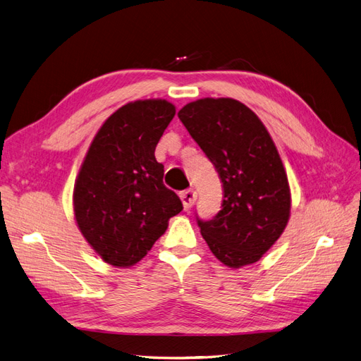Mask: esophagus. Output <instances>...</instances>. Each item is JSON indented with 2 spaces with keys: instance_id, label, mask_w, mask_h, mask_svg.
<instances>
[{
  "instance_id": "obj_1",
  "label": "esophagus",
  "mask_w": 361,
  "mask_h": 361,
  "mask_svg": "<svg viewBox=\"0 0 361 361\" xmlns=\"http://www.w3.org/2000/svg\"><path fill=\"white\" fill-rule=\"evenodd\" d=\"M180 199H182V203H183V207L185 211H188L190 207L194 204L195 199H197V192H195L192 188L190 190H185L180 192Z\"/></svg>"
}]
</instances>
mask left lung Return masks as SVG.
<instances>
[{"label":"left lung","instance_id":"obj_1","mask_svg":"<svg viewBox=\"0 0 361 361\" xmlns=\"http://www.w3.org/2000/svg\"><path fill=\"white\" fill-rule=\"evenodd\" d=\"M223 182L221 211L200 220L214 256L231 268L257 262L285 231L290 191L277 147L260 118L231 97H204L178 113Z\"/></svg>","mask_w":361,"mask_h":361}]
</instances>
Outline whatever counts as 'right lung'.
I'll return each mask as SVG.
<instances>
[{
    "label": "right lung",
    "instance_id": "1",
    "mask_svg": "<svg viewBox=\"0 0 361 361\" xmlns=\"http://www.w3.org/2000/svg\"><path fill=\"white\" fill-rule=\"evenodd\" d=\"M174 114L164 99L129 102L105 120L84 158L73 190L75 220L113 267L135 265L183 209L155 158Z\"/></svg>",
    "mask_w": 361,
    "mask_h": 361
}]
</instances>
